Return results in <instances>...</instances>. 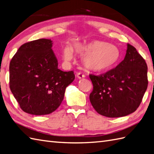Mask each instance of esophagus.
<instances>
[{
    "mask_svg": "<svg viewBox=\"0 0 154 154\" xmlns=\"http://www.w3.org/2000/svg\"><path fill=\"white\" fill-rule=\"evenodd\" d=\"M76 76L77 78H78V79H82V78H85V75L82 74L81 72H78L77 74H76Z\"/></svg>",
    "mask_w": 154,
    "mask_h": 154,
    "instance_id": "esophagus-1",
    "label": "esophagus"
}]
</instances>
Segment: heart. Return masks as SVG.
Listing matches in <instances>:
<instances>
[{"label":"heart","mask_w":154,"mask_h":154,"mask_svg":"<svg viewBox=\"0 0 154 154\" xmlns=\"http://www.w3.org/2000/svg\"><path fill=\"white\" fill-rule=\"evenodd\" d=\"M73 50L79 55L84 56L83 62L86 68L97 72L111 68L120 56V51L117 46L95 40L88 43H74L73 49L70 45L64 47L63 49L64 60L70 61L72 59Z\"/></svg>","instance_id":"b5f03b06"}]
</instances>
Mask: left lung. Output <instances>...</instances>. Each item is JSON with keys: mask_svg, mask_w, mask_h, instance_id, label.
<instances>
[{"mask_svg": "<svg viewBox=\"0 0 154 154\" xmlns=\"http://www.w3.org/2000/svg\"><path fill=\"white\" fill-rule=\"evenodd\" d=\"M147 72L145 60L127 44L124 60L115 68L99 76L90 74L94 86L90 100L95 110L111 118L134 112L148 88Z\"/></svg>", "mask_w": 154, "mask_h": 154, "instance_id": "1", "label": "left lung"}]
</instances>
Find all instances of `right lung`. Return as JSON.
I'll return each mask as SVG.
<instances>
[{
	"mask_svg": "<svg viewBox=\"0 0 154 154\" xmlns=\"http://www.w3.org/2000/svg\"><path fill=\"white\" fill-rule=\"evenodd\" d=\"M53 43L47 39L26 43L10 61V90L27 113L44 115L55 111L75 78L73 71L59 69Z\"/></svg>",
	"mask_w": 154,
	"mask_h": 154,
	"instance_id": "right-lung-1",
	"label": "right lung"
}]
</instances>
